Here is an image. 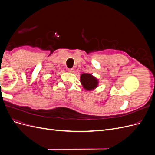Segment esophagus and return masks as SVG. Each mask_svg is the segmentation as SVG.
I'll list each match as a JSON object with an SVG mask.
<instances>
[{"label":"esophagus","mask_w":155,"mask_h":155,"mask_svg":"<svg viewBox=\"0 0 155 155\" xmlns=\"http://www.w3.org/2000/svg\"><path fill=\"white\" fill-rule=\"evenodd\" d=\"M68 71L70 73H74V69L73 68H68Z\"/></svg>","instance_id":"1"}]
</instances>
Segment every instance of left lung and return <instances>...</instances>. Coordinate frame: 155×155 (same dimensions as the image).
Returning <instances> with one entry per match:
<instances>
[{
    "label": "left lung",
    "instance_id": "8db88e82",
    "mask_svg": "<svg viewBox=\"0 0 155 155\" xmlns=\"http://www.w3.org/2000/svg\"><path fill=\"white\" fill-rule=\"evenodd\" d=\"M80 81L83 88L87 91H91L96 88L98 85V80L90 74H82Z\"/></svg>",
    "mask_w": 155,
    "mask_h": 155
}]
</instances>
